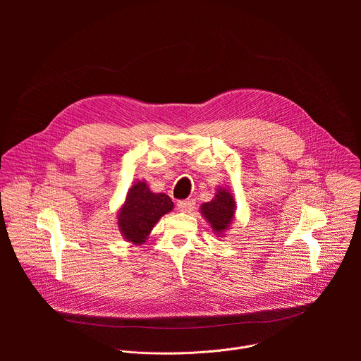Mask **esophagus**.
Returning <instances> with one entry per match:
<instances>
[{
	"label": "esophagus",
	"instance_id": "esophagus-1",
	"mask_svg": "<svg viewBox=\"0 0 361 361\" xmlns=\"http://www.w3.org/2000/svg\"><path fill=\"white\" fill-rule=\"evenodd\" d=\"M194 200H180L177 202V209L183 213H190L194 209Z\"/></svg>",
	"mask_w": 361,
	"mask_h": 361
}]
</instances>
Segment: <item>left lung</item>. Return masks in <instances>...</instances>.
<instances>
[{"label": "left lung", "instance_id": "left-lung-1", "mask_svg": "<svg viewBox=\"0 0 361 361\" xmlns=\"http://www.w3.org/2000/svg\"><path fill=\"white\" fill-rule=\"evenodd\" d=\"M234 209L235 205L231 194L227 190H219L213 201L201 205V213L216 231L221 233L233 220Z\"/></svg>", "mask_w": 361, "mask_h": 361}]
</instances>
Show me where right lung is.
Listing matches in <instances>:
<instances>
[{"label": "right lung", "instance_id": "obj_1", "mask_svg": "<svg viewBox=\"0 0 361 361\" xmlns=\"http://www.w3.org/2000/svg\"><path fill=\"white\" fill-rule=\"evenodd\" d=\"M173 210L169 195L149 191L144 181L131 187L123 209L118 213V227L124 237L134 244H141L166 213Z\"/></svg>", "mask_w": 361, "mask_h": 361}]
</instances>
